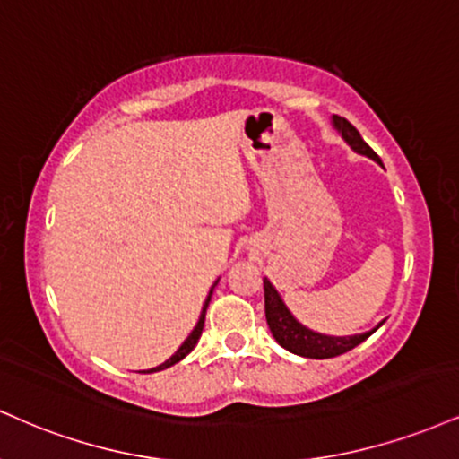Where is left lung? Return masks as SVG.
<instances>
[{"mask_svg": "<svg viewBox=\"0 0 459 459\" xmlns=\"http://www.w3.org/2000/svg\"><path fill=\"white\" fill-rule=\"evenodd\" d=\"M333 126L342 134V139L349 143L357 153H363V156L380 162L377 152H374V149L361 139L359 130L351 124L349 119L340 117V115H333ZM263 286H264V316H267L269 329H272L275 342H278L282 349L295 352V355H301L307 359H331V357L344 355V352L352 351L355 346L361 344V342H366L369 335L383 325L380 323L377 329L366 331V333L361 335H349V338H333V335L316 333V331L303 327L299 320L292 316L289 307L284 306L282 297L278 295V290L273 289V284L269 282L267 278L263 280Z\"/></svg>", "mask_w": 459, "mask_h": 459, "instance_id": "left-lung-1", "label": "left lung"}]
</instances>
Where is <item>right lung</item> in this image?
Listing matches in <instances>:
<instances>
[{
  "label": "right lung",
  "instance_id": "1",
  "mask_svg": "<svg viewBox=\"0 0 459 459\" xmlns=\"http://www.w3.org/2000/svg\"><path fill=\"white\" fill-rule=\"evenodd\" d=\"M215 286V284H213ZM213 292V290H212ZM212 292H209V297H207V301H205V306H203V312H201V318H198V323H196V327L192 329V333L187 335V340L184 342V344L179 346V349H177V352L170 359H167V361L162 363V366H158V368H153V369H149V372H160V369H164V368H170V366H175L177 361H181V359H184L186 355H190L192 352V349H195L196 346V342H198V338H201V333H203V327H205V312H207V306H209V301H212Z\"/></svg>",
  "mask_w": 459,
  "mask_h": 459
}]
</instances>
